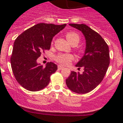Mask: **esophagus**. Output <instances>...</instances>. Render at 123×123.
<instances>
[{"label": "esophagus", "mask_w": 123, "mask_h": 123, "mask_svg": "<svg viewBox=\"0 0 123 123\" xmlns=\"http://www.w3.org/2000/svg\"><path fill=\"white\" fill-rule=\"evenodd\" d=\"M63 67H62V66H60V65H58V69H63Z\"/></svg>", "instance_id": "esophagus-1"}]
</instances>
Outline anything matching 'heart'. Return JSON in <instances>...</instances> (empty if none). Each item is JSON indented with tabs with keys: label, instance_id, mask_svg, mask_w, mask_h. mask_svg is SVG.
Masks as SVG:
<instances>
[{
	"label": "heart",
	"instance_id": "1",
	"mask_svg": "<svg viewBox=\"0 0 123 123\" xmlns=\"http://www.w3.org/2000/svg\"><path fill=\"white\" fill-rule=\"evenodd\" d=\"M67 39L72 45H77L80 41V37L74 31H69L66 34ZM74 56L71 54H59L55 56V60L62 65H67L73 60Z\"/></svg>",
	"mask_w": 123,
	"mask_h": 123
}]
</instances>
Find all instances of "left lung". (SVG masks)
Masks as SVG:
<instances>
[{
  "instance_id": "1",
  "label": "left lung",
  "mask_w": 123,
  "mask_h": 123,
  "mask_svg": "<svg viewBox=\"0 0 123 123\" xmlns=\"http://www.w3.org/2000/svg\"><path fill=\"white\" fill-rule=\"evenodd\" d=\"M83 33L86 41L85 54L76 65L84 68L82 74L71 71L66 79L69 89L77 94L94 90L104 79L110 65L109 48L98 32L84 24H69Z\"/></svg>"
}]
</instances>
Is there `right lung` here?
<instances>
[{
    "label": "right lung",
    "mask_w": 123,
    "mask_h": 123,
    "mask_svg": "<svg viewBox=\"0 0 123 123\" xmlns=\"http://www.w3.org/2000/svg\"><path fill=\"white\" fill-rule=\"evenodd\" d=\"M66 24L39 23L26 29L15 39L10 58L13 73L18 83L29 91H41L48 85L57 65L49 62L43 67L37 63L42 52L50 48L53 37Z\"/></svg>",
    "instance_id": "1"
}]
</instances>
